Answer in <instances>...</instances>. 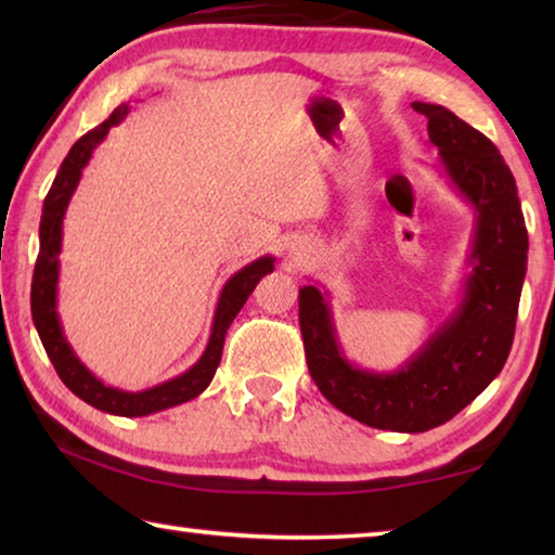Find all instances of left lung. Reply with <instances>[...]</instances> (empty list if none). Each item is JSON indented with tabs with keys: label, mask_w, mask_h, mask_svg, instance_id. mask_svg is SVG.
Returning <instances> with one entry per match:
<instances>
[{
	"label": "left lung",
	"mask_w": 555,
	"mask_h": 555,
	"mask_svg": "<svg viewBox=\"0 0 555 555\" xmlns=\"http://www.w3.org/2000/svg\"><path fill=\"white\" fill-rule=\"evenodd\" d=\"M428 119L450 183L475 208V242L463 300L401 370L352 367L337 345L331 308L315 286L298 291V323L308 372L323 397L364 426L424 434L463 411L502 372L514 343L526 234L516 183L490 139L453 112L413 102Z\"/></svg>",
	"instance_id": "1"
}]
</instances>
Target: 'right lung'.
<instances>
[{"mask_svg":"<svg viewBox=\"0 0 555 555\" xmlns=\"http://www.w3.org/2000/svg\"><path fill=\"white\" fill-rule=\"evenodd\" d=\"M127 117V105H119L112 115L102 121L100 127L90 129L88 134H82L78 142L73 144L68 156L63 158L59 168V176L51 185L49 195L43 201L41 212V228H39V259L34 267V281H31V315L34 325L39 331L41 343L46 347V354L53 362L55 372H59L61 382L68 387L75 397L88 401L90 406L100 411L115 413V416H149V413L164 411L178 406V403L191 401L198 397L201 391L208 389V384L215 377L222 345L228 327L234 321V315L240 313L244 300L251 296V291L259 284V279L274 271V257H261L251 261L244 269H240L228 284H224L218 308H215V321L208 347L198 362L191 370L178 374L176 379H168L158 384L154 389L146 391H121L115 387H107L105 382H100L78 357H75L73 347L68 345L61 327L59 311H55V291H59V255H61V242H63V218L65 208L73 198L75 188L80 183L82 168L88 166L98 144L105 142L107 131L119 125Z\"/></svg>","mask_w":555,"mask_h":555,"instance_id":"1","label":"right lung"}]
</instances>
